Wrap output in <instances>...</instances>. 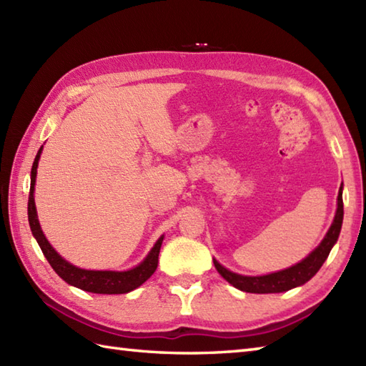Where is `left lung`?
<instances>
[{
    "label": "left lung",
    "instance_id": "1",
    "mask_svg": "<svg viewBox=\"0 0 366 366\" xmlns=\"http://www.w3.org/2000/svg\"><path fill=\"white\" fill-rule=\"evenodd\" d=\"M337 199V212L335 217H333V222L330 224L327 234L324 236L321 244L317 245L305 259H302L300 262L294 264V266L287 269L258 277L236 274V272H231L229 269L223 267L219 261L214 259V266L217 272H219L229 285L237 287V290L253 294L285 292L292 290V287L305 285L308 280H312L316 275V272L321 269L324 261L327 259L332 247L335 245L338 240L341 224H343V184H341Z\"/></svg>",
    "mask_w": 366,
    "mask_h": 366
}]
</instances>
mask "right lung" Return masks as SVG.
<instances>
[{"label":"right lung","instance_id":"right-lung-1","mask_svg":"<svg viewBox=\"0 0 366 366\" xmlns=\"http://www.w3.org/2000/svg\"><path fill=\"white\" fill-rule=\"evenodd\" d=\"M44 146L37 151V155L31 168V187H29V198H28V222L31 232H33L34 239L37 240L39 247L50 262L53 270L64 280L66 283L71 286L80 287V290L86 292L94 294H126L137 290L138 286H142L147 278H149L159 264V253L160 247L163 242V236L157 239V242L154 244L151 252L146 254V258L138 264V266L132 267L129 270H88L80 269L74 266L69 261H66L46 240L44 231L41 228V223L37 219L36 203H34V185H36V176H37V165L39 159H41Z\"/></svg>","mask_w":366,"mask_h":366}]
</instances>
